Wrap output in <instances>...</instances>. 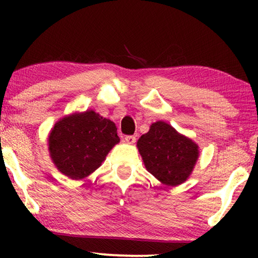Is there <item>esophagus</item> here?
<instances>
[{
  "label": "esophagus",
  "instance_id": "1",
  "mask_svg": "<svg viewBox=\"0 0 258 258\" xmlns=\"http://www.w3.org/2000/svg\"><path fill=\"white\" fill-rule=\"evenodd\" d=\"M124 142L128 143V144H134L136 142V137L134 135H128L124 137Z\"/></svg>",
  "mask_w": 258,
  "mask_h": 258
}]
</instances>
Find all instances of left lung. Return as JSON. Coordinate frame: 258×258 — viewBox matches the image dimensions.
I'll use <instances>...</instances> for the list:
<instances>
[{"mask_svg": "<svg viewBox=\"0 0 258 258\" xmlns=\"http://www.w3.org/2000/svg\"><path fill=\"white\" fill-rule=\"evenodd\" d=\"M137 148L147 170L168 186L186 181L199 158V146L163 121L150 125Z\"/></svg>", "mask_w": 258, "mask_h": 258, "instance_id": "left-lung-1", "label": "left lung"}]
</instances>
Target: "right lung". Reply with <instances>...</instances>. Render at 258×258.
<instances>
[{
	"instance_id": "1",
	"label": "right lung",
	"mask_w": 258,
	"mask_h": 258,
	"mask_svg": "<svg viewBox=\"0 0 258 258\" xmlns=\"http://www.w3.org/2000/svg\"><path fill=\"white\" fill-rule=\"evenodd\" d=\"M118 142L115 123L94 110L61 118L48 137L52 162L72 179L86 178L94 172Z\"/></svg>"
}]
</instances>
